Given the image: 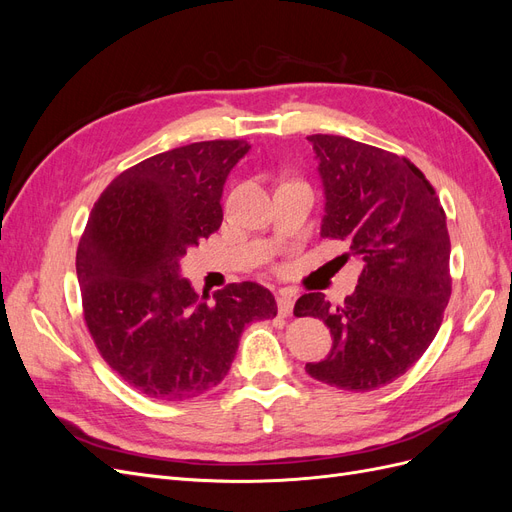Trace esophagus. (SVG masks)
<instances>
[{
  "mask_svg": "<svg viewBox=\"0 0 512 512\" xmlns=\"http://www.w3.org/2000/svg\"><path fill=\"white\" fill-rule=\"evenodd\" d=\"M294 299H297V294H294L292 290L284 288L277 292V312H280V316H290L292 314V307H294Z\"/></svg>",
  "mask_w": 512,
  "mask_h": 512,
  "instance_id": "34e87169",
  "label": "esophagus"
}]
</instances>
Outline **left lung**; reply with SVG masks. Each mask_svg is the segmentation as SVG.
I'll return each mask as SVG.
<instances>
[{
	"label": "left lung",
	"mask_w": 512,
	"mask_h": 512,
	"mask_svg": "<svg viewBox=\"0 0 512 512\" xmlns=\"http://www.w3.org/2000/svg\"><path fill=\"white\" fill-rule=\"evenodd\" d=\"M324 183V239L359 256V284L342 305L307 292L294 316L320 318L333 350L307 363L312 378L342 391H376L404 376L436 337L451 299V239L433 185L408 158L346 136L312 134Z\"/></svg>",
	"instance_id": "1"
}]
</instances>
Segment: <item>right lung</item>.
<instances>
[{"mask_svg": "<svg viewBox=\"0 0 512 512\" xmlns=\"http://www.w3.org/2000/svg\"><path fill=\"white\" fill-rule=\"evenodd\" d=\"M250 143L203 141L123 170L91 209L76 250L83 316L106 365L153 399L220 384L245 324L277 316L256 282L198 299L179 260L222 226V190Z\"/></svg>", "mask_w": 512, "mask_h": 512, "instance_id": "obj_1", "label": "right lung"}]
</instances>
